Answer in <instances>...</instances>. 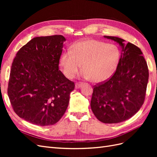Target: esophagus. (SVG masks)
<instances>
[{"instance_id":"34e87169","label":"esophagus","mask_w":157,"mask_h":157,"mask_svg":"<svg viewBox=\"0 0 157 157\" xmlns=\"http://www.w3.org/2000/svg\"><path fill=\"white\" fill-rule=\"evenodd\" d=\"M82 86V84L76 83V84H75V88H76V89H78V88H81Z\"/></svg>"}]
</instances>
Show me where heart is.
I'll return each mask as SVG.
<instances>
[{"mask_svg":"<svg viewBox=\"0 0 157 157\" xmlns=\"http://www.w3.org/2000/svg\"><path fill=\"white\" fill-rule=\"evenodd\" d=\"M121 59V51L113 44L97 40L79 41L61 54L59 65L63 73L71 79L82 65L81 76L94 83L106 81L115 72Z\"/></svg>","mask_w":157,"mask_h":157,"instance_id":"b5f03b06","label":"heart"}]
</instances>
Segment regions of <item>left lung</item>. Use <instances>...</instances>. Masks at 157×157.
Listing matches in <instances>:
<instances>
[{
    "label": "left lung",
    "instance_id": "left-lung-1",
    "mask_svg": "<svg viewBox=\"0 0 157 157\" xmlns=\"http://www.w3.org/2000/svg\"><path fill=\"white\" fill-rule=\"evenodd\" d=\"M104 38L120 45L121 59L113 77L94 87L90 107L99 121L115 124L134 116L143 105L149 70L138 47L117 36Z\"/></svg>",
    "mask_w": 157,
    "mask_h": 157
}]
</instances>
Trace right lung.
Segmentation results:
<instances>
[{"mask_svg": "<svg viewBox=\"0 0 157 157\" xmlns=\"http://www.w3.org/2000/svg\"><path fill=\"white\" fill-rule=\"evenodd\" d=\"M65 40L62 35L35 37L13 61L8 97L17 115L32 124H55L67 110L75 84L59 70Z\"/></svg>", "mask_w": 157, "mask_h": 157, "instance_id": "add662e5", "label": "right lung"}]
</instances>
